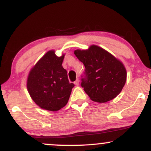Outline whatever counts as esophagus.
<instances>
[{
  "mask_svg": "<svg viewBox=\"0 0 151 151\" xmlns=\"http://www.w3.org/2000/svg\"><path fill=\"white\" fill-rule=\"evenodd\" d=\"M74 84H75L76 86H78L79 84V79H77L75 81H74Z\"/></svg>",
  "mask_w": 151,
  "mask_h": 151,
  "instance_id": "1",
  "label": "esophagus"
}]
</instances>
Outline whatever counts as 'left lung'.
Wrapping results in <instances>:
<instances>
[{
    "mask_svg": "<svg viewBox=\"0 0 151 151\" xmlns=\"http://www.w3.org/2000/svg\"><path fill=\"white\" fill-rule=\"evenodd\" d=\"M74 55L85 67L81 85L93 101L105 103L119 95L126 84L124 64L97 45L87 50H76Z\"/></svg>",
    "mask_w": 151,
    "mask_h": 151,
    "instance_id": "1",
    "label": "left lung"
}]
</instances>
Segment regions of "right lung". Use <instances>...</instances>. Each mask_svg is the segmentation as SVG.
I'll return each mask as SVG.
<instances>
[{
    "instance_id": "right-lung-1",
    "label": "right lung",
    "mask_w": 151,
    "mask_h": 151,
    "mask_svg": "<svg viewBox=\"0 0 151 151\" xmlns=\"http://www.w3.org/2000/svg\"><path fill=\"white\" fill-rule=\"evenodd\" d=\"M65 55L58 57L55 50L47 52L29 72L27 89L35 103L45 110L56 111L68 102L73 83L62 67Z\"/></svg>"
}]
</instances>
